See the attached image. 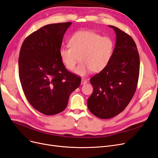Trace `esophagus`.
Returning a JSON list of instances; mask_svg holds the SVG:
<instances>
[{"mask_svg":"<svg viewBox=\"0 0 158 158\" xmlns=\"http://www.w3.org/2000/svg\"><path fill=\"white\" fill-rule=\"evenodd\" d=\"M87 82H88V81H87V80L85 79H81V85H85V84L87 83Z\"/></svg>","mask_w":158,"mask_h":158,"instance_id":"1","label":"esophagus"}]
</instances>
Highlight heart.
<instances>
[{"label":"heart","mask_w":158,"mask_h":158,"mask_svg":"<svg viewBox=\"0 0 158 158\" xmlns=\"http://www.w3.org/2000/svg\"><path fill=\"white\" fill-rule=\"evenodd\" d=\"M69 47L61 48L59 55L62 64L69 71L81 62L75 72L84 75L89 72H100L109 64L113 54L114 42L108 36L89 31L75 32L68 42Z\"/></svg>","instance_id":"1"}]
</instances>
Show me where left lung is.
<instances>
[{
    "label": "left lung",
    "instance_id": "left-lung-1",
    "mask_svg": "<svg viewBox=\"0 0 158 158\" xmlns=\"http://www.w3.org/2000/svg\"><path fill=\"white\" fill-rule=\"evenodd\" d=\"M109 27L116 35L113 54L107 67L90 79L94 91L87 100L90 111L102 119L123 111L135 94L139 76V55L134 40L118 28Z\"/></svg>",
    "mask_w": 158,
    "mask_h": 158
}]
</instances>
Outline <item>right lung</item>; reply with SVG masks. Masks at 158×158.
<instances>
[{"instance_id":"right-lung-1","label":"right lung","mask_w":158,"mask_h":158,"mask_svg":"<svg viewBox=\"0 0 158 158\" xmlns=\"http://www.w3.org/2000/svg\"><path fill=\"white\" fill-rule=\"evenodd\" d=\"M72 22L45 25L23 42L19 57V76L28 102L45 115L59 113L67 107L69 95L81 78L62 64L59 50Z\"/></svg>"}]
</instances>
